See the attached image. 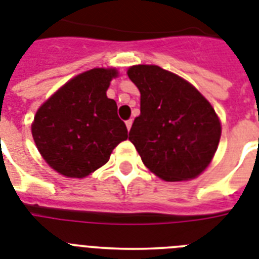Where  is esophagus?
<instances>
[{"instance_id":"obj_1","label":"esophagus","mask_w":259,"mask_h":259,"mask_svg":"<svg viewBox=\"0 0 259 259\" xmlns=\"http://www.w3.org/2000/svg\"><path fill=\"white\" fill-rule=\"evenodd\" d=\"M132 125H133V119H127V121H126V127H127V130H130Z\"/></svg>"}]
</instances>
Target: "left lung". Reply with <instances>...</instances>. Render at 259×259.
<instances>
[{"label": "left lung", "mask_w": 259, "mask_h": 259, "mask_svg": "<svg viewBox=\"0 0 259 259\" xmlns=\"http://www.w3.org/2000/svg\"><path fill=\"white\" fill-rule=\"evenodd\" d=\"M141 93L129 140L150 171L169 182L195 178L218 148L221 123L194 86L155 65L127 70Z\"/></svg>", "instance_id": "1"}]
</instances>
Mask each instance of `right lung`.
<instances>
[{
	"label": "right lung",
	"instance_id": "add662e5",
	"mask_svg": "<svg viewBox=\"0 0 259 259\" xmlns=\"http://www.w3.org/2000/svg\"><path fill=\"white\" fill-rule=\"evenodd\" d=\"M115 75V69L85 71L65 83L35 113L31 134L37 149L62 176H89L127 138L115 101L106 97Z\"/></svg>",
	"mask_w": 259,
	"mask_h": 259
}]
</instances>
